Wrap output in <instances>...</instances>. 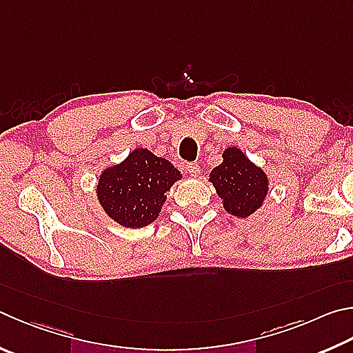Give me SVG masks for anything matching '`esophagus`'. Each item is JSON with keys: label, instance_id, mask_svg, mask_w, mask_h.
<instances>
[{"label": "esophagus", "instance_id": "obj_1", "mask_svg": "<svg viewBox=\"0 0 353 353\" xmlns=\"http://www.w3.org/2000/svg\"><path fill=\"white\" fill-rule=\"evenodd\" d=\"M185 170H187L193 177H197L199 174H201V166H199L197 163H187L185 165Z\"/></svg>", "mask_w": 353, "mask_h": 353}]
</instances>
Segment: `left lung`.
<instances>
[{"label":"left lung","instance_id":"left-lung-1","mask_svg":"<svg viewBox=\"0 0 353 353\" xmlns=\"http://www.w3.org/2000/svg\"><path fill=\"white\" fill-rule=\"evenodd\" d=\"M208 182L222 199L227 213L236 217L254 214L267 199L268 177L238 146H228L222 152V163L210 172Z\"/></svg>","mask_w":353,"mask_h":353}]
</instances>
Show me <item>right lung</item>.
<instances>
[{"label":"right lung","instance_id":"add662e5","mask_svg":"<svg viewBox=\"0 0 353 353\" xmlns=\"http://www.w3.org/2000/svg\"><path fill=\"white\" fill-rule=\"evenodd\" d=\"M181 179L170 160L136 148L120 163L101 171L95 194L110 219L126 228H143L157 219L166 193Z\"/></svg>","mask_w":353,"mask_h":353}]
</instances>
